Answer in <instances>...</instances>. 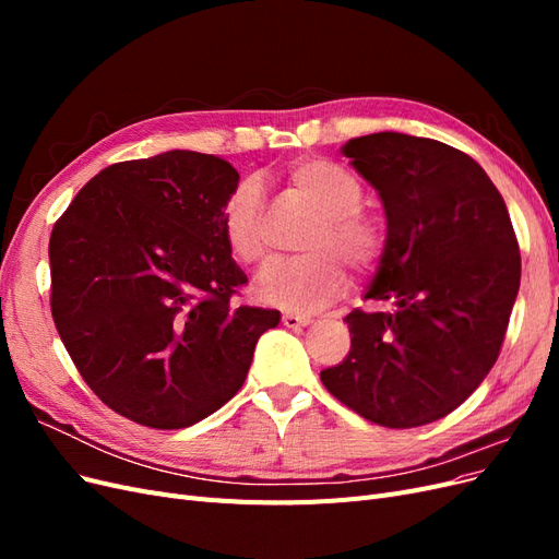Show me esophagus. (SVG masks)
<instances>
[{
    "label": "esophagus",
    "instance_id": "esophagus-1",
    "mask_svg": "<svg viewBox=\"0 0 559 559\" xmlns=\"http://www.w3.org/2000/svg\"><path fill=\"white\" fill-rule=\"evenodd\" d=\"M310 321L312 319L308 314H296V312H284L282 314V324L286 329H302V326H308Z\"/></svg>",
    "mask_w": 559,
    "mask_h": 559
}]
</instances>
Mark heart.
<instances>
[{"instance_id": "heart-1", "label": "heart", "mask_w": 559, "mask_h": 559, "mask_svg": "<svg viewBox=\"0 0 559 559\" xmlns=\"http://www.w3.org/2000/svg\"><path fill=\"white\" fill-rule=\"evenodd\" d=\"M292 189L319 212L300 240L302 257L280 265L270 273L259 292L273 306L308 312L326 306L345 286L341 258L357 273L376 267L384 251L382 226L364 214L361 181L345 167L324 158H302L289 170ZM224 240L233 259L263 270L273 261L263 222V195L253 181H240L224 202Z\"/></svg>"}]
</instances>
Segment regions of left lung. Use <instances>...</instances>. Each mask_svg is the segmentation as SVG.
Listing matches in <instances>:
<instances>
[{
    "label": "left lung",
    "instance_id": "left-lung-1",
    "mask_svg": "<svg viewBox=\"0 0 559 559\" xmlns=\"http://www.w3.org/2000/svg\"><path fill=\"white\" fill-rule=\"evenodd\" d=\"M343 154L384 205V251L364 298L386 310L345 317L349 354L321 382L380 427L429 425L499 357L520 289L511 216L483 167L443 142L373 132Z\"/></svg>",
    "mask_w": 559,
    "mask_h": 559
}]
</instances>
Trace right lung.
<instances>
[{"label":"right lung","mask_w":559,"mask_h":559,"mask_svg":"<svg viewBox=\"0 0 559 559\" xmlns=\"http://www.w3.org/2000/svg\"><path fill=\"white\" fill-rule=\"evenodd\" d=\"M240 175L198 151L105 167L48 242L50 312L95 396L151 429L205 419L245 384L277 310L233 302L247 284L222 212Z\"/></svg>","instance_id":"1"}]
</instances>
